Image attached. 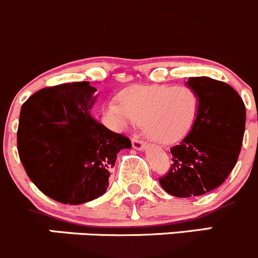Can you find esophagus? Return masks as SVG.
I'll return each instance as SVG.
<instances>
[{
    "mask_svg": "<svg viewBox=\"0 0 258 258\" xmlns=\"http://www.w3.org/2000/svg\"><path fill=\"white\" fill-rule=\"evenodd\" d=\"M133 148H134L135 150H144L145 147H147V144H145L144 142H142V140H139L138 138H133Z\"/></svg>",
    "mask_w": 258,
    "mask_h": 258,
    "instance_id": "esophagus-1",
    "label": "esophagus"
}]
</instances>
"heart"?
Masks as SVG:
<instances>
[{"mask_svg":"<svg viewBox=\"0 0 258 258\" xmlns=\"http://www.w3.org/2000/svg\"><path fill=\"white\" fill-rule=\"evenodd\" d=\"M120 103H109L105 108L114 128L123 132L140 124L150 140L162 145L183 139L200 111V96L188 86H133L121 94Z\"/></svg>","mask_w":258,"mask_h":258,"instance_id":"1","label":"heart"}]
</instances>
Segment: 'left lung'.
Instances as JSON below:
<instances>
[{
    "mask_svg": "<svg viewBox=\"0 0 258 258\" xmlns=\"http://www.w3.org/2000/svg\"><path fill=\"white\" fill-rule=\"evenodd\" d=\"M185 85L200 96V111L189 134L170 149L173 164L159 179L179 198L202 196L222 184L236 165L246 125V106L228 84L207 76Z\"/></svg>",
    "mask_w": 258,
    "mask_h": 258,
    "instance_id": "1",
    "label": "left lung"
}]
</instances>
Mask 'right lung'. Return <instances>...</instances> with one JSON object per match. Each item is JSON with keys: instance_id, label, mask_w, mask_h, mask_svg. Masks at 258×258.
I'll return each instance as SVG.
<instances>
[{"instance_id": "right-lung-1", "label": "right lung", "mask_w": 258, "mask_h": 258, "mask_svg": "<svg viewBox=\"0 0 258 258\" xmlns=\"http://www.w3.org/2000/svg\"><path fill=\"white\" fill-rule=\"evenodd\" d=\"M96 89L89 81L41 89L22 104L17 149L27 175L47 197L81 205L103 196L126 137L90 115Z\"/></svg>"}]
</instances>
